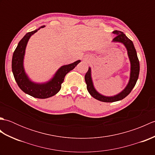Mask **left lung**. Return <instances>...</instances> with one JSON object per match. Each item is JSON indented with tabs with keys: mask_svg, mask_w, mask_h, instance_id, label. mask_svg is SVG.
<instances>
[{
	"mask_svg": "<svg viewBox=\"0 0 155 155\" xmlns=\"http://www.w3.org/2000/svg\"><path fill=\"white\" fill-rule=\"evenodd\" d=\"M113 33L116 35V37L113 38V42H118L123 43L125 47L127 48L128 56L129 58L130 62V79L128 81V83L125 87L124 89L120 92L119 94H118L113 97H106L98 93V92L95 90L93 86V81L91 78V68L89 67L88 70L86 74L84 76V80L87 84V88L92 97L94 98L95 99L100 101L102 102H105V103H113V102L118 101L126 97L127 95L133 90L134 87L135 86L137 81L138 80L139 75L140 71V64L138 58L136 49L134 47L133 42L130 41L126 35H125L123 32L120 31H114Z\"/></svg>",
	"mask_w": 155,
	"mask_h": 155,
	"instance_id": "8db88e82",
	"label": "left lung"
}]
</instances>
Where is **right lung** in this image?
Segmentation results:
<instances>
[{"label": "right lung", "mask_w": 155, "mask_h": 155, "mask_svg": "<svg viewBox=\"0 0 155 155\" xmlns=\"http://www.w3.org/2000/svg\"><path fill=\"white\" fill-rule=\"evenodd\" d=\"M40 28L28 32L20 41L12 55V71L16 83L24 93L35 98H47L54 96L61 90V84L63 83L66 74L74 69L81 61L78 60L73 63L62 66L57 71L53 78L47 83L38 84L32 82L25 73L23 60L29 38Z\"/></svg>", "instance_id": "1"}]
</instances>
